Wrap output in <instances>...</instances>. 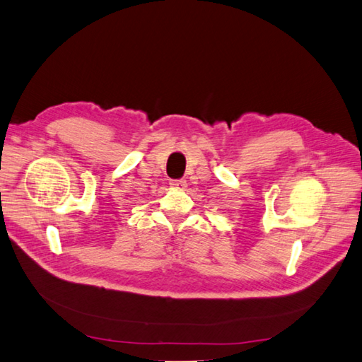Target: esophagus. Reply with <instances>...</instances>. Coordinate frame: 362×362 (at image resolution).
I'll return each mask as SVG.
<instances>
[{
  "label": "esophagus",
  "instance_id": "esophagus-1",
  "mask_svg": "<svg viewBox=\"0 0 362 362\" xmlns=\"http://www.w3.org/2000/svg\"><path fill=\"white\" fill-rule=\"evenodd\" d=\"M171 188H174V189H179V191H185V188H187V180H183V179H180V180H171Z\"/></svg>",
  "mask_w": 362,
  "mask_h": 362
}]
</instances>
